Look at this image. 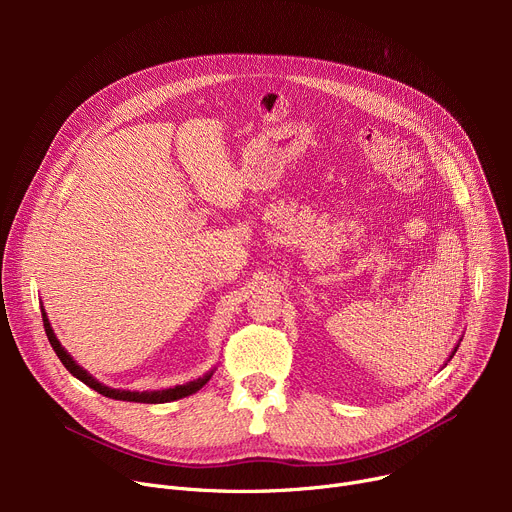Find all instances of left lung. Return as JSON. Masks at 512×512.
<instances>
[{
    "label": "left lung",
    "mask_w": 512,
    "mask_h": 512,
    "mask_svg": "<svg viewBox=\"0 0 512 512\" xmlns=\"http://www.w3.org/2000/svg\"><path fill=\"white\" fill-rule=\"evenodd\" d=\"M456 348H459V344H456V346H454V351H452V355H450V359H452V357H454V353H456Z\"/></svg>",
    "instance_id": "obj_1"
}]
</instances>
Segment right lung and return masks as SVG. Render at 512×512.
Wrapping results in <instances>:
<instances>
[{
	"mask_svg": "<svg viewBox=\"0 0 512 512\" xmlns=\"http://www.w3.org/2000/svg\"><path fill=\"white\" fill-rule=\"evenodd\" d=\"M41 315H43V326H45V334L49 338V344L53 346V351H56L58 359L62 361V365L74 375V378H78L83 384H87L89 388H93L95 392L107 396V398H114V400H128V402H145V405H161V402H170V400H178V398H184V396H191L195 394L197 390H201L209 380L213 371L205 373L203 378L195 380V382H188V384H182V386H174V388H166V390H153V392H130V390H116V388H110V386H103L101 382H97L91 373H87V369L80 367L66 351L64 346L60 344V340L56 338V334H53L51 330V324L47 319V313L45 309H41Z\"/></svg>",
	"mask_w": 512,
	"mask_h": 512,
	"instance_id": "add662e5",
	"label": "right lung"
}]
</instances>
